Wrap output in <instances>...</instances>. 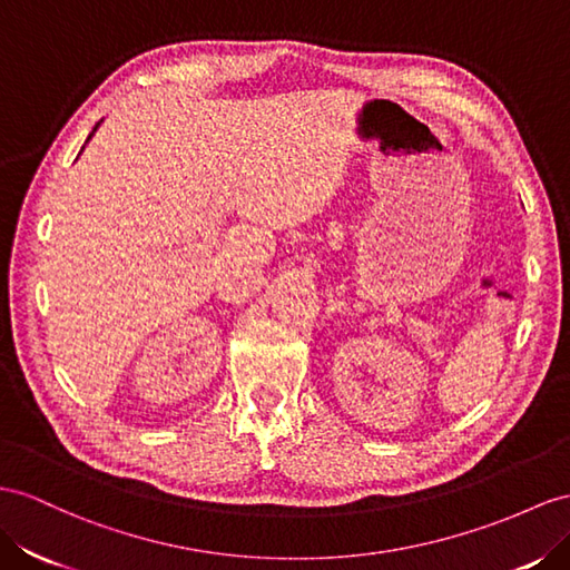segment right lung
Segmentation results:
<instances>
[{"label":"right lung","instance_id":"obj_1","mask_svg":"<svg viewBox=\"0 0 570 570\" xmlns=\"http://www.w3.org/2000/svg\"><path fill=\"white\" fill-rule=\"evenodd\" d=\"M98 125H100V122H98ZM98 125H96V127H94V132H96V129H98ZM94 132H91V135H89V139H91V137H94ZM89 139H86V141H89Z\"/></svg>","mask_w":570,"mask_h":570}]
</instances>
